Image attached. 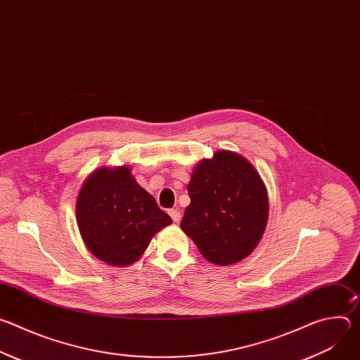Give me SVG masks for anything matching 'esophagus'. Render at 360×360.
Here are the masks:
<instances>
[{
	"instance_id": "1",
	"label": "esophagus",
	"mask_w": 360,
	"mask_h": 360,
	"mask_svg": "<svg viewBox=\"0 0 360 360\" xmlns=\"http://www.w3.org/2000/svg\"><path fill=\"white\" fill-rule=\"evenodd\" d=\"M169 215H171V218H172V221L174 222H179L181 221V212L179 211H176V210H171L169 211Z\"/></svg>"
}]
</instances>
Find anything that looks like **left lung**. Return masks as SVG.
Segmentation results:
<instances>
[{
    "instance_id": "left-lung-1",
    "label": "left lung",
    "mask_w": 360,
    "mask_h": 360,
    "mask_svg": "<svg viewBox=\"0 0 360 360\" xmlns=\"http://www.w3.org/2000/svg\"><path fill=\"white\" fill-rule=\"evenodd\" d=\"M188 193L181 228L205 259L221 266L252 253L265 232L269 202L249 161L231 150L215 152L195 167Z\"/></svg>"
}]
</instances>
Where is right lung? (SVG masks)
Wrapping results in <instances>:
<instances>
[{"label": "right lung", "mask_w": 360, "mask_h": 360, "mask_svg": "<svg viewBox=\"0 0 360 360\" xmlns=\"http://www.w3.org/2000/svg\"><path fill=\"white\" fill-rule=\"evenodd\" d=\"M172 222L129 167L99 168L84 182L77 199V224L84 243L112 266L138 261L152 236Z\"/></svg>", "instance_id": "add662e5"}]
</instances>
